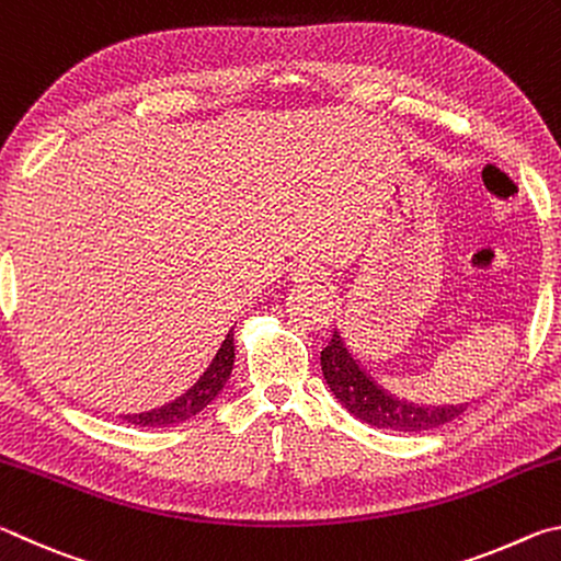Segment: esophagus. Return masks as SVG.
I'll list each match as a JSON object with an SVG mask.
<instances>
[{
  "mask_svg": "<svg viewBox=\"0 0 561 561\" xmlns=\"http://www.w3.org/2000/svg\"><path fill=\"white\" fill-rule=\"evenodd\" d=\"M314 277H317V270L311 267L309 262H294L291 264V279L294 282L301 284V282H311Z\"/></svg>",
  "mask_w": 561,
  "mask_h": 561,
  "instance_id": "1",
  "label": "esophagus"
}]
</instances>
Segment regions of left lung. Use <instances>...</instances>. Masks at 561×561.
Listing matches in <instances>:
<instances>
[{
  "label": "left lung",
  "mask_w": 561,
  "mask_h": 561,
  "mask_svg": "<svg viewBox=\"0 0 561 561\" xmlns=\"http://www.w3.org/2000/svg\"><path fill=\"white\" fill-rule=\"evenodd\" d=\"M321 371L327 383L351 415L374 428H388L401 433H423L440 428L458 417L468 405H415L401 401L378 386L358 360L351 356L346 339L334 329L329 344L321 348Z\"/></svg>",
  "instance_id": "obj_1"
}]
</instances>
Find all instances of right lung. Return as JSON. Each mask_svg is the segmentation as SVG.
<instances>
[{
	"instance_id": "obj_1",
	"label": "right lung",
	"mask_w": 561,
	"mask_h": 561,
	"mask_svg": "<svg viewBox=\"0 0 561 561\" xmlns=\"http://www.w3.org/2000/svg\"><path fill=\"white\" fill-rule=\"evenodd\" d=\"M234 364V336L232 331L225 336L222 346L217 348L213 364L207 366V371L197 378V381L187 388L183 396H178L175 401L168 405H160L156 411L126 415V421L133 425H148V428H163V425L183 423L195 413H201L203 408L213 401V398L222 391V386L232 374Z\"/></svg>"
}]
</instances>
